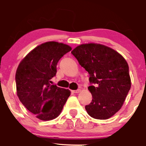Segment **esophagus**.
Wrapping results in <instances>:
<instances>
[{"mask_svg": "<svg viewBox=\"0 0 146 146\" xmlns=\"http://www.w3.org/2000/svg\"><path fill=\"white\" fill-rule=\"evenodd\" d=\"M80 90H81L80 89L75 90H72V93H80Z\"/></svg>", "mask_w": 146, "mask_h": 146, "instance_id": "34e87169", "label": "esophagus"}]
</instances>
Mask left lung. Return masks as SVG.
Masks as SVG:
<instances>
[{
	"mask_svg": "<svg viewBox=\"0 0 146 146\" xmlns=\"http://www.w3.org/2000/svg\"><path fill=\"white\" fill-rule=\"evenodd\" d=\"M71 53L89 73L92 102L86 112L97 119H107L121 109L131 87L128 64L113 48L100 44H82Z\"/></svg>",
	"mask_w": 146,
	"mask_h": 146,
	"instance_id": "left-lung-1",
	"label": "left lung"
}]
</instances>
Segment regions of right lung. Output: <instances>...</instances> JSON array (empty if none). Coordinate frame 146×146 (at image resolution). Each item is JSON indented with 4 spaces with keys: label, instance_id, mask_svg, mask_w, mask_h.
Instances as JSON below:
<instances>
[{
    "label": "right lung",
    "instance_id": "obj_1",
    "mask_svg": "<svg viewBox=\"0 0 146 146\" xmlns=\"http://www.w3.org/2000/svg\"><path fill=\"white\" fill-rule=\"evenodd\" d=\"M72 49L67 44L46 42L33 48L20 62L16 73L17 95L21 103L43 121L59 116L71 92L51 85L60 58Z\"/></svg>",
    "mask_w": 146,
    "mask_h": 146
}]
</instances>
